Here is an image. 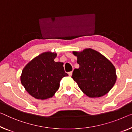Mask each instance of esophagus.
Segmentation results:
<instances>
[{
	"label": "esophagus",
	"mask_w": 132,
	"mask_h": 132,
	"mask_svg": "<svg viewBox=\"0 0 132 132\" xmlns=\"http://www.w3.org/2000/svg\"><path fill=\"white\" fill-rule=\"evenodd\" d=\"M68 74H69V75L70 76H72V71L69 72V73H68Z\"/></svg>",
	"instance_id": "1"
}]
</instances>
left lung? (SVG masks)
Returning <instances> with one entry per match:
<instances>
[{
	"mask_svg": "<svg viewBox=\"0 0 132 132\" xmlns=\"http://www.w3.org/2000/svg\"><path fill=\"white\" fill-rule=\"evenodd\" d=\"M77 56L79 68L75 69L72 78L88 97H102L109 92L116 82V69L110 60L91 48L73 52Z\"/></svg>",
	"mask_w": 132,
	"mask_h": 132,
	"instance_id": "obj_1",
	"label": "left lung"
}]
</instances>
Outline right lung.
I'll return each mask as SVG.
<instances>
[{
    "label": "right lung",
    "mask_w": 132,
    "mask_h": 132,
    "mask_svg": "<svg viewBox=\"0 0 132 132\" xmlns=\"http://www.w3.org/2000/svg\"><path fill=\"white\" fill-rule=\"evenodd\" d=\"M55 53L44 52L30 61L22 71L21 82L26 91L38 100L52 97L59 88L60 82L68 74L62 62H56Z\"/></svg>",
    "instance_id": "right-lung-1"
}]
</instances>
